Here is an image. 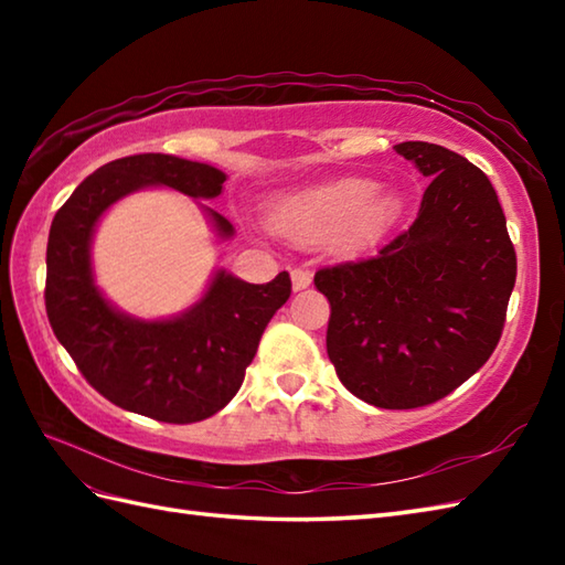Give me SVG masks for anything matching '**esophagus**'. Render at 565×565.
I'll list each match as a JSON object with an SVG mask.
<instances>
[{
	"instance_id": "esophagus-1",
	"label": "esophagus",
	"mask_w": 565,
	"mask_h": 565,
	"mask_svg": "<svg viewBox=\"0 0 565 565\" xmlns=\"http://www.w3.org/2000/svg\"><path fill=\"white\" fill-rule=\"evenodd\" d=\"M291 281H294V291H303V289H308L310 281H313V274H310L308 269H294Z\"/></svg>"
}]
</instances>
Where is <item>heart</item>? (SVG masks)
Returning a JSON list of instances; mask_svg holds the SVG:
<instances>
[{"label":"heart","instance_id":"heart-1","mask_svg":"<svg viewBox=\"0 0 565 565\" xmlns=\"http://www.w3.org/2000/svg\"><path fill=\"white\" fill-rule=\"evenodd\" d=\"M395 215L398 201L374 179L342 177L281 199L271 211V225L298 245H320L332 237L364 245L386 233Z\"/></svg>","mask_w":565,"mask_h":565}]
</instances>
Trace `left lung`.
I'll return each mask as SVG.
<instances>
[{
	"instance_id": "1",
	"label": "left lung",
	"mask_w": 565,
	"mask_h": 565,
	"mask_svg": "<svg viewBox=\"0 0 565 565\" xmlns=\"http://www.w3.org/2000/svg\"><path fill=\"white\" fill-rule=\"evenodd\" d=\"M431 177L415 223L374 257L316 271L328 356L359 401L411 411L447 398L495 352L518 255L490 179L435 142L393 148Z\"/></svg>"
}]
</instances>
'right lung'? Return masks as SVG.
<instances>
[{"instance_id": "add662e5", "label": "right lung", "mask_w": 565, "mask_h": 565, "mask_svg": "<svg viewBox=\"0 0 565 565\" xmlns=\"http://www.w3.org/2000/svg\"><path fill=\"white\" fill-rule=\"evenodd\" d=\"M225 174L172 154L146 152L99 167L55 213L45 252V313L79 374L106 401L160 423L189 425L233 401L264 328L291 296L289 274L245 284L218 271L182 318L140 322L104 301L92 281L89 239L99 215L140 186L160 184L194 199L221 194ZM221 235L233 225L211 211Z\"/></svg>"}]
</instances>
